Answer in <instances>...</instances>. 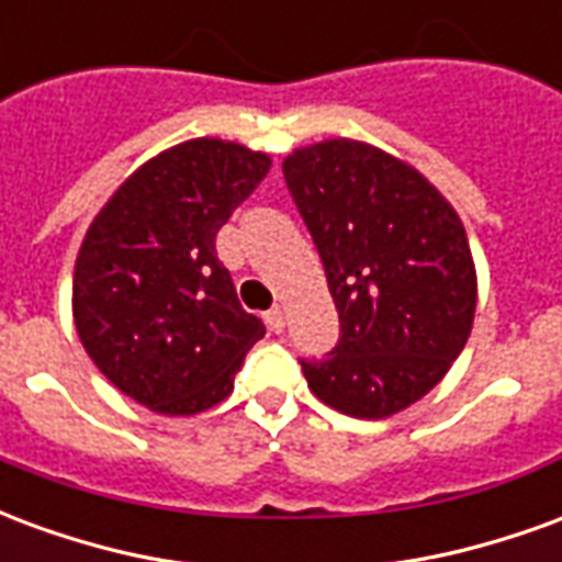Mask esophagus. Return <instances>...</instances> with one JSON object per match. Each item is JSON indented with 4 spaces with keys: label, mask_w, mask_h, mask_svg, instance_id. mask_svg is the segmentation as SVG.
<instances>
[{
    "label": "esophagus",
    "mask_w": 562,
    "mask_h": 562,
    "mask_svg": "<svg viewBox=\"0 0 562 562\" xmlns=\"http://www.w3.org/2000/svg\"><path fill=\"white\" fill-rule=\"evenodd\" d=\"M265 322H268V328L273 330V334H280V330L285 328V316H282L280 306H273V310H268V313H265Z\"/></svg>",
    "instance_id": "34e87169"
}]
</instances>
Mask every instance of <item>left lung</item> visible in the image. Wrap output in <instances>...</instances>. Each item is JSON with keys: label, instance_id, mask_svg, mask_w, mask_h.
<instances>
[{"label": "left lung", "instance_id": "8db88e82", "mask_svg": "<svg viewBox=\"0 0 562 562\" xmlns=\"http://www.w3.org/2000/svg\"><path fill=\"white\" fill-rule=\"evenodd\" d=\"M282 173L340 313L337 349L301 361L306 385L352 418L403 413L470 340L479 280L458 210L409 161L364 140L294 149Z\"/></svg>", "mask_w": 562, "mask_h": 562}]
</instances>
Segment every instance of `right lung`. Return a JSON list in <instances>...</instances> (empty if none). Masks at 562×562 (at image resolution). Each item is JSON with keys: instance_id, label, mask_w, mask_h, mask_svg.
<instances>
[{"instance_id": "obj_1", "label": "right lung", "mask_w": 562, "mask_h": 562, "mask_svg": "<svg viewBox=\"0 0 562 562\" xmlns=\"http://www.w3.org/2000/svg\"><path fill=\"white\" fill-rule=\"evenodd\" d=\"M268 171V153L183 140L128 173L83 234L71 282L78 337L104 379L153 413L225 401L265 337L216 258V232Z\"/></svg>"}]
</instances>
